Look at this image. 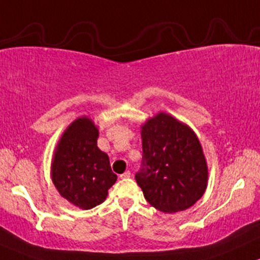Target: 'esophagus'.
<instances>
[{"instance_id": "1", "label": "esophagus", "mask_w": 260, "mask_h": 260, "mask_svg": "<svg viewBox=\"0 0 260 260\" xmlns=\"http://www.w3.org/2000/svg\"><path fill=\"white\" fill-rule=\"evenodd\" d=\"M119 178H121V179L131 178V172H124L123 174H121V175H119Z\"/></svg>"}]
</instances>
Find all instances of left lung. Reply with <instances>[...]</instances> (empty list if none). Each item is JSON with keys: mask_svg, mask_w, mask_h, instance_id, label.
I'll return each instance as SVG.
<instances>
[{"mask_svg": "<svg viewBox=\"0 0 260 260\" xmlns=\"http://www.w3.org/2000/svg\"><path fill=\"white\" fill-rule=\"evenodd\" d=\"M142 168L136 174L144 198L161 212L192 206L207 187L206 159L189 125L160 112L142 125Z\"/></svg>", "mask_w": 260, "mask_h": 260, "instance_id": "obj_1", "label": "left lung"}]
</instances>
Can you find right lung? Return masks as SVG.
Here are the masks:
<instances>
[{
  "label": "right lung",
  "instance_id": "obj_1",
  "mask_svg": "<svg viewBox=\"0 0 260 260\" xmlns=\"http://www.w3.org/2000/svg\"><path fill=\"white\" fill-rule=\"evenodd\" d=\"M99 129L87 117L75 119L62 133L51 162V180L64 199L84 210L102 204L117 175L98 147Z\"/></svg>",
  "mask_w": 260,
  "mask_h": 260
}]
</instances>
